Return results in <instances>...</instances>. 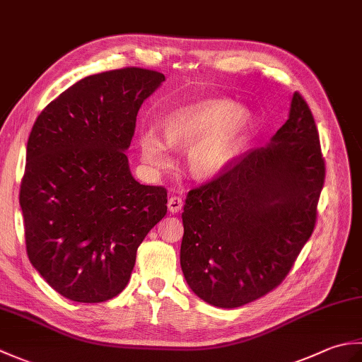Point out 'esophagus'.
I'll list each match as a JSON object with an SVG mask.
<instances>
[{
  "mask_svg": "<svg viewBox=\"0 0 362 362\" xmlns=\"http://www.w3.org/2000/svg\"><path fill=\"white\" fill-rule=\"evenodd\" d=\"M183 206V199L180 196H171L168 199V209L171 213H179Z\"/></svg>",
  "mask_w": 362,
  "mask_h": 362,
  "instance_id": "esophagus-1",
  "label": "esophagus"
}]
</instances>
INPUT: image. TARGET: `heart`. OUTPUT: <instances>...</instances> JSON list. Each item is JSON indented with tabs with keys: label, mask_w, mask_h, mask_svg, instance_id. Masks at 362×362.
Wrapping results in <instances>:
<instances>
[{
	"label": "heart",
	"mask_w": 362,
	"mask_h": 362,
	"mask_svg": "<svg viewBox=\"0 0 362 362\" xmlns=\"http://www.w3.org/2000/svg\"><path fill=\"white\" fill-rule=\"evenodd\" d=\"M245 124L247 119L238 112L236 104L210 99L168 115L163 132L171 148L188 149L187 160L191 173L197 177H210L232 157ZM140 148L148 165L157 169L171 165L168 146L157 130H144Z\"/></svg>",
	"instance_id": "1"
}]
</instances>
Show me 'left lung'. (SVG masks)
<instances>
[{
    "label": "left lung",
    "mask_w": 362,
    "mask_h": 362,
    "mask_svg": "<svg viewBox=\"0 0 362 362\" xmlns=\"http://www.w3.org/2000/svg\"><path fill=\"white\" fill-rule=\"evenodd\" d=\"M324 180L316 122L296 91L288 121L266 148L243 153L187 194L180 266L194 294L238 308L279 286L316 227Z\"/></svg>",
    "instance_id": "obj_1"
}]
</instances>
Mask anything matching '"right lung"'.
I'll return each instance as SVG.
<instances>
[{"label": "right lung", "instance_id": "add662e5", "mask_svg": "<svg viewBox=\"0 0 362 362\" xmlns=\"http://www.w3.org/2000/svg\"><path fill=\"white\" fill-rule=\"evenodd\" d=\"M165 76L127 66L83 78L45 107L20 185L29 261L60 296L101 303L127 286L136 249L168 211L163 187L140 185L126 149Z\"/></svg>", "mask_w": 362, "mask_h": 362}]
</instances>
